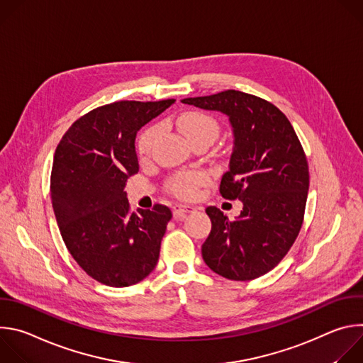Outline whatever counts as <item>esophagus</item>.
<instances>
[{
    "label": "esophagus",
    "instance_id": "1",
    "mask_svg": "<svg viewBox=\"0 0 363 363\" xmlns=\"http://www.w3.org/2000/svg\"><path fill=\"white\" fill-rule=\"evenodd\" d=\"M194 211H195L194 206L186 205V203H175V205H174V208H172L174 218H175L177 221H182V220H185L186 214L194 213Z\"/></svg>",
    "mask_w": 363,
    "mask_h": 363
}]
</instances>
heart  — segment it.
<instances>
[{
	"instance_id": "1",
	"label": "heart",
	"mask_w": 363,
	"mask_h": 363,
	"mask_svg": "<svg viewBox=\"0 0 363 363\" xmlns=\"http://www.w3.org/2000/svg\"><path fill=\"white\" fill-rule=\"evenodd\" d=\"M177 125H178L179 130L191 142L201 139V138L214 139L218 133V122L211 115L205 113V112H199V111H189V112L182 113L177 119ZM155 135H157V128L155 126L145 129L139 135L136 149H138V155L140 158L146 157V155L149 153V150L152 147V142L155 139ZM208 179H210L208 175L202 171H184V172H178L177 175H174L169 179L168 188L174 195H177L179 198L192 199L198 195L201 186L208 184Z\"/></svg>"
}]
</instances>
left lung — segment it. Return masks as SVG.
Here are the masks:
<instances>
[{"label": "left lung", "mask_w": 363, "mask_h": 363, "mask_svg": "<svg viewBox=\"0 0 363 363\" xmlns=\"http://www.w3.org/2000/svg\"><path fill=\"white\" fill-rule=\"evenodd\" d=\"M182 103L227 115L234 132L220 194L240 199L242 211L230 221L217 206L205 210L213 225L203 262L228 280H254L283 260L300 233L308 191L301 143L286 115L254 94L224 90Z\"/></svg>", "instance_id": "left-lung-1"}]
</instances>
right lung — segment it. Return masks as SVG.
Segmentation results:
<instances>
[{"instance_id": "right-lung-1", "label": "right lung", "mask_w": 363, "mask_h": 363, "mask_svg": "<svg viewBox=\"0 0 363 363\" xmlns=\"http://www.w3.org/2000/svg\"><path fill=\"white\" fill-rule=\"evenodd\" d=\"M175 99L121 100L79 118L55 152L50 192L63 241L96 281L128 287L150 274L172 213L130 211L125 185L138 174V130Z\"/></svg>"}]
</instances>
